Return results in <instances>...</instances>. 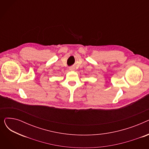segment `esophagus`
<instances>
[{
	"label": "esophagus",
	"instance_id": "obj_1",
	"mask_svg": "<svg viewBox=\"0 0 149 149\" xmlns=\"http://www.w3.org/2000/svg\"><path fill=\"white\" fill-rule=\"evenodd\" d=\"M69 70H74L75 68L74 67H70V68H69Z\"/></svg>",
	"mask_w": 149,
	"mask_h": 149
}]
</instances>
